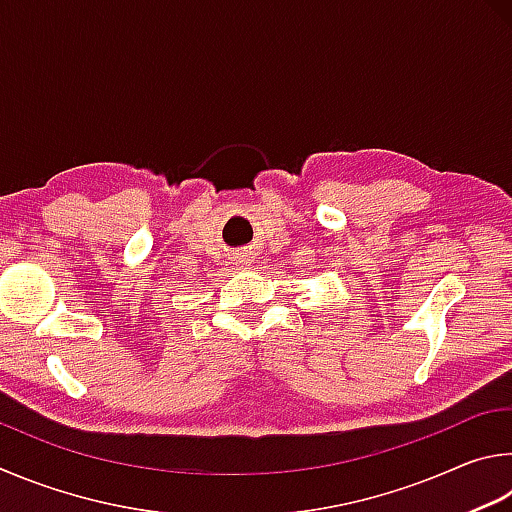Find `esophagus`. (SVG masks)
I'll return each instance as SVG.
<instances>
[{
    "label": "esophagus",
    "instance_id": "34e87169",
    "mask_svg": "<svg viewBox=\"0 0 512 512\" xmlns=\"http://www.w3.org/2000/svg\"><path fill=\"white\" fill-rule=\"evenodd\" d=\"M238 258H240V263H242V261H249V254H240Z\"/></svg>",
    "mask_w": 512,
    "mask_h": 512
}]
</instances>
